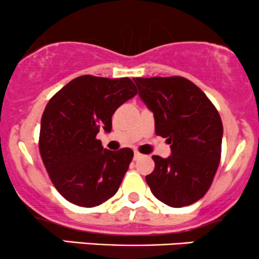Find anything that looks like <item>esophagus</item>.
<instances>
[{
  "label": "esophagus",
  "instance_id": "obj_1",
  "mask_svg": "<svg viewBox=\"0 0 259 259\" xmlns=\"http://www.w3.org/2000/svg\"><path fill=\"white\" fill-rule=\"evenodd\" d=\"M142 157V154L140 153V152H138V151H135V152H134V159H139V158H141Z\"/></svg>",
  "mask_w": 259,
  "mask_h": 259
}]
</instances>
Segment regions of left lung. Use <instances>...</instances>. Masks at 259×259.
I'll use <instances>...</instances> for the list:
<instances>
[{
  "label": "left lung",
  "mask_w": 259,
  "mask_h": 259,
  "mask_svg": "<svg viewBox=\"0 0 259 259\" xmlns=\"http://www.w3.org/2000/svg\"><path fill=\"white\" fill-rule=\"evenodd\" d=\"M140 99L154 115L157 135L167 138L171 154L153 156L146 177L154 197L174 208L201 200L209 190L222 154L223 124L200 88L183 76L134 79Z\"/></svg>",
  "instance_id": "8db88e82"
}]
</instances>
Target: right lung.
<instances>
[{
  "mask_svg": "<svg viewBox=\"0 0 259 259\" xmlns=\"http://www.w3.org/2000/svg\"><path fill=\"white\" fill-rule=\"evenodd\" d=\"M138 94L129 78L81 75L47 103L41 118L38 150L57 191L80 207H95L119 189L134 152L109 151L96 135L112 130V115Z\"/></svg>",
  "mask_w": 259,
  "mask_h": 259,
  "instance_id": "obj_1",
  "label": "right lung"
}]
</instances>
